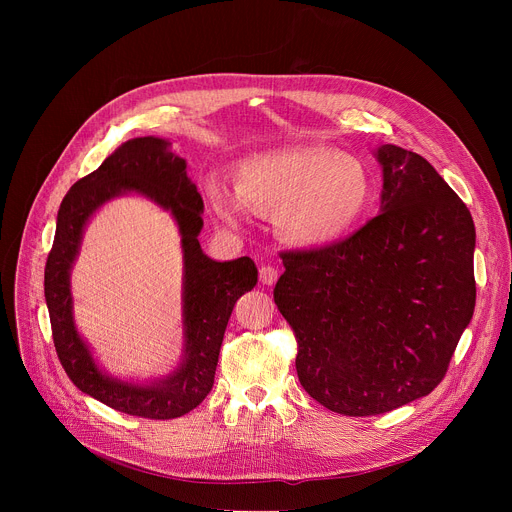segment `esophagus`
I'll return each mask as SVG.
<instances>
[{
  "instance_id": "esophagus-1",
  "label": "esophagus",
  "mask_w": 512,
  "mask_h": 512,
  "mask_svg": "<svg viewBox=\"0 0 512 512\" xmlns=\"http://www.w3.org/2000/svg\"><path fill=\"white\" fill-rule=\"evenodd\" d=\"M259 279L263 285H273L277 281V269L273 265H263L259 269Z\"/></svg>"
}]
</instances>
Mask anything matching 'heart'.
<instances>
[{
  "mask_svg": "<svg viewBox=\"0 0 512 512\" xmlns=\"http://www.w3.org/2000/svg\"><path fill=\"white\" fill-rule=\"evenodd\" d=\"M206 194L229 225L251 208L275 214L285 241L324 247L367 221L377 192L362 160L326 148H289L243 158L235 166V190L208 178Z\"/></svg>",
  "mask_w": 512,
  "mask_h": 512,
  "instance_id": "heart-1",
  "label": "heart"
}]
</instances>
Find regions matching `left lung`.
<instances>
[{"mask_svg": "<svg viewBox=\"0 0 512 512\" xmlns=\"http://www.w3.org/2000/svg\"><path fill=\"white\" fill-rule=\"evenodd\" d=\"M379 214L342 243L281 253L273 289L302 387L326 409L393 411L442 383L476 306L472 214L415 152L385 143Z\"/></svg>", "mask_w": 512, "mask_h": 512, "instance_id": "8db88e82", "label": "left lung"}]
</instances>
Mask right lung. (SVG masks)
<instances>
[{
  "mask_svg": "<svg viewBox=\"0 0 512 512\" xmlns=\"http://www.w3.org/2000/svg\"><path fill=\"white\" fill-rule=\"evenodd\" d=\"M141 195L170 211L183 247V356L168 376L129 382L98 367L80 336L71 308L69 271L80 250L82 233L94 212L121 195ZM204 202L186 174V160L172 152L170 139L135 137L119 148L64 196L52 251L44 269V298L58 358L83 393L129 415L174 419L204 401L214 385L223 336L237 300L257 285L253 259H210L200 243Z\"/></svg>",
  "mask_w": 512,
  "mask_h": 512,
  "instance_id": "obj_1",
  "label": "right lung"
}]
</instances>
